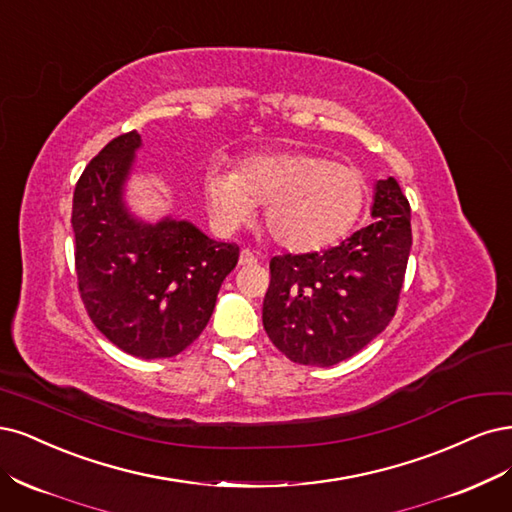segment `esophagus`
<instances>
[{
	"label": "esophagus",
	"mask_w": 512,
	"mask_h": 512,
	"mask_svg": "<svg viewBox=\"0 0 512 512\" xmlns=\"http://www.w3.org/2000/svg\"><path fill=\"white\" fill-rule=\"evenodd\" d=\"M238 263H240V266H253V263H257V257H255V253H253V251H249V249H242V251H240V259H238Z\"/></svg>",
	"instance_id": "esophagus-1"
}]
</instances>
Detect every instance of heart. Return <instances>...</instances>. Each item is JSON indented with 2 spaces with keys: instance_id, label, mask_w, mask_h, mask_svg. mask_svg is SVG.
I'll use <instances>...</instances> for the list:
<instances>
[{
  "instance_id": "obj_1",
  "label": "heart",
  "mask_w": 512,
  "mask_h": 512,
  "mask_svg": "<svg viewBox=\"0 0 512 512\" xmlns=\"http://www.w3.org/2000/svg\"><path fill=\"white\" fill-rule=\"evenodd\" d=\"M210 217L221 232L251 223L266 204L270 238L293 253L338 242L366 206L368 185L357 168L315 153H261L244 157L238 170L210 168L204 176Z\"/></svg>"
}]
</instances>
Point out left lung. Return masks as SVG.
<instances>
[{
  "mask_svg": "<svg viewBox=\"0 0 512 512\" xmlns=\"http://www.w3.org/2000/svg\"><path fill=\"white\" fill-rule=\"evenodd\" d=\"M372 217L332 249L272 257L263 329L295 364L336 366L393 319L412 246L410 204L395 178L376 183Z\"/></svg>",
  "mask_w": 512,
  "mask_h": 512,
  "instance_id": "8db88e82",
  "label": "left lung"
}]
</instances>
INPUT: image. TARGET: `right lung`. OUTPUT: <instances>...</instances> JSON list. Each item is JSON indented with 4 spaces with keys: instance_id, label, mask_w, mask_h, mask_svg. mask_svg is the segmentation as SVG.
<instances>
[{
    "instance_id": "add662e5",
    "label": "right lung",
    "mask_w": 512,
    "mask_h": 512,
    "mask_svg": "<svg viewBox=\"0 0 512 512\" xmlns=\"http://www.w3.org/2000/svg\"><path fill=\"white\" fill-rule=\"evenodd\" d=\"M142 140L127 131L89 161L74 189L72 227L82 304L93 325L140 359L174 357L204 332L236 242H217L189 221L131 217L123 185Z\"/></svg>"
}]
</instances>
